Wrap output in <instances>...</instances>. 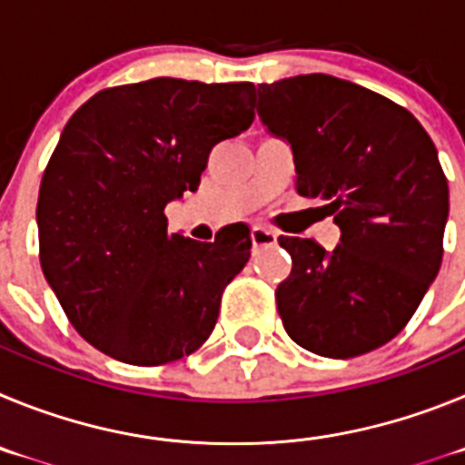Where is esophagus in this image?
I'll use <instances>...</instances> for the list:
<instances>
[{"label": "esophagus", "mask_w": 465, "mask_h": 465, "mask_svg": "<svg viewBox=\"0 0 465 465\" xmlns=\"http://www.w3.org/2000/svg\"><path fill=\"white\" fill-rule=\"evenodd\" d=\"M252 242L253 246H268L277 242V232L270 228H262V225H253L252 228Z\"/></svg>", "instance_id": "34e87169"}]
</instances>
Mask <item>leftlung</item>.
<instances>
[{"label":"left lung","instance_id":"1","mask_svg":"<svg viewBox=\"0 0 465 465\" xmlns=\"http://www.w3.org/2000/svg\"><path fill=\"white\" fill-rule=\"evenodd\" d=\"M258 116L289 142L300 195L322 197L340 228L332 252L279 237L293 261L274 293L283 328L312 354H368L440 270L450 188L435 143L408 109L328 74L258 85Z\"/></svg>","mask_w":465,"mask_h":465}]
</instances>
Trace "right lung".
<instances>
[{"mask_svg":"<svg viewBox=\"0 0 465 465\" xmlns=\"http://www.w3.org/2000/svg\"><path fill=\"white\" fill-rule=\"evenodd\" d=\"M253 93L163 76L100 90L64 125L39 188V261L72 326L111 359L163 365L212 335L252 237L170 235L165 207L252 125Z\"/></svg>","mask_w":465,"mask_h":465,"instance_id":"right-lung-1","label":"right lung"}]
</instances>
